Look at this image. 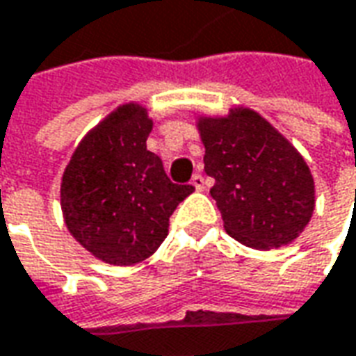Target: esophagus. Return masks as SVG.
I'll return each mask as SVG.
<instances>
[{"instance_id": "esophagus-1", "label": "esophagus", "mask_w": 356, "mask_h": 356, "mask_svg": "<svg viewBox=\"0 0 356 356\" xmlns=\"http://www.w3.org/2000/svg\"><path fill=\"white\" fill-rule=\"evenodd\" d=\"M191 185L197 188V191H202V188H204V177H202L200 173H195L193 179H191Z\"/></svg>"}]
</instances>
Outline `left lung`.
<instances>
[{
    "mask_svg": "<svg viewBox=\"0 0 356 356\" xmlns=\"http://www.w3.org/2000/svg\"><path fill=\"white\" fill-rule=\"evenodd\" d=\"M197 128L224 229L263 251L292 243L316 209V185L302 154L248 107H232L224 117L200 115Z\"/></svg>",
    "mask_w": 356,
    "mask_h": 356,
    "instance_id": "1",
    "label": "left lung"
}]
</instances>
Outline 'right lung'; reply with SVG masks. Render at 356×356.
Segmentation results:
<instances>
[{
	"label": "right lung",
	"mask_w": 356,
	"mask_h": 356,
	"mask_svg": "<svg viewBox=\"0 0 356 356\" xmlns=\"http://www.w3.org/2000/svg\"><path fill=\"white\" fill-rule=\"evenodd\" d=\"M147 108L130 101L111 111L72 154L60 183L67 232L103 263L128 267L154 255L169 216L195 191L175 185L146 147Z\"/></svg>",
	"instance_id": "obj_1"
}]
</instances>
